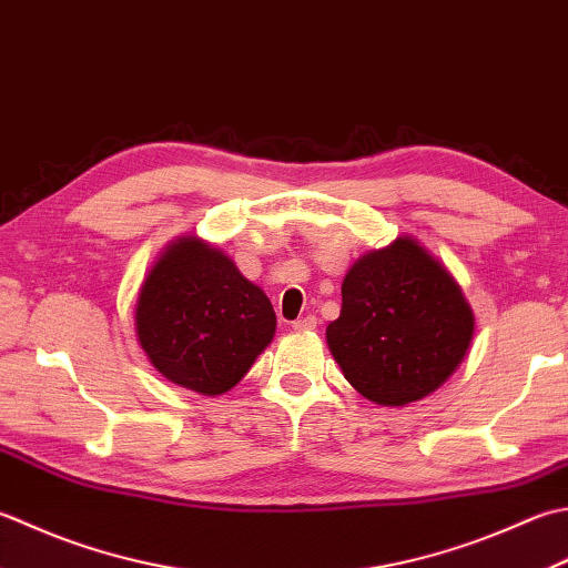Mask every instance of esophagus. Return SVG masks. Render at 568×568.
<instances>
[{
    "instance_id": "1",
    "label": "esophagus",
    "mask_w": 568,
    "mask_h": 568,
    "mask_svg": "<svg viewBox=\"0 0 568 568\" xmlns=\"http://www.w3.org/2000/svg\"><path fill=\"white\" fill-rule=\"evenodd\" d=\"M315 327H317V317L315 315H307L303 320H295L293 322V329H297V332H310V329H315Z\"/></svg>"
}]
</instances>
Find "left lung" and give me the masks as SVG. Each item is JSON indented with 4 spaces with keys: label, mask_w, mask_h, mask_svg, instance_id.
Returning <instances> with one entry per match:
<instances>
[{
    "label": "left lung",
    "mask_w": 568,
    "mask_h": 568,
    "mask_svg": "<svg viewBox=\"0 0 568 568\" xmlns=\"http://www.w3.org/2000/svg\"><path fill=\"white\" fill-rule=\"evenodd\" d=\"M475 317L458 283L414 239L364 255L342 283V313L327 325L344 379L382 406H404L458 369Z\"/></svg>",
    "instance_id": "1"
}]
</instances>
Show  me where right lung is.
Here are the masks:
<instances>
[{"mask_svg":"<svg viewBox=\"0 0 568 568\" xmlns=\"http://www.w3.org/2000/svg\"><path fill=\"white\" fill-rule=\"evenodd\" d=\"M138 339L154 369L204 396L236 386L275 335L271 300L196 236L170 246L142 283Z\"/></svg>","mask_w":568,"mask_h":568,"instance_id":"1","label":"right lung"}]
</instances>
